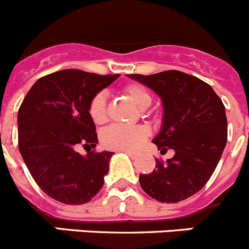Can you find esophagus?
I'll use <instances>...</instances> for the list:
<instances>
[{
    "mask_svg": "<svg viewBox=\"0 0 249 249\" xmlns=\"http://www.w3.org/2000/svg\"><path fill=\"white\" fill-rule=\"evenodd\" d=\"M122 152H124L125 155H128V156H129L130 159H135V154H134V152H132V151H125V150H124V151H122Z\"/></svg>",
    "mask_w": 249,
    "mask_h": 249,
    "instance_id": "esophagus-1",
    "label": "esophagus"
}]
</instances>
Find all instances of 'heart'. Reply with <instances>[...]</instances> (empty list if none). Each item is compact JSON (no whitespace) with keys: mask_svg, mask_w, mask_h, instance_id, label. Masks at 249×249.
I'll list each match as a JSON object with an SVG mask.
<instances>
[{"mask_svg":"<svg viewBox=\"0 0 249 249\" xmlns=\"http://www.w3.org/2000/svg\"><path fill=\"white\" fill-rule=\"evenodd\" d=\"M124 92L139 109L144 110L151 105L152 98L146 88L138 83L125 86ZM89 116L93 122L103 124L107 120V94L98 93L89 103ZM147 137V129L142 125L112 124L102 134V142L105 147L122 151H134L144 142Z\"/></svg>","mask_w":249,"mask_h":249,"instance_id":"heart-1","label":"heart"}]
</instances>
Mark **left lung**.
Returning a JSON list of instances; mask_svg holds the SVG:
<instances>
[{
  "mask_svg": "<svg viewBox=\"0 0 249 249\" xmlns=\"http://www.w3.org/2000/svg\"><path fill=\"white\" fill-rule=\"evenodd\" d=\"M128 77L161 98L162 125L152 142L161 152L167 149L176 152L166 163L156 160L150 174H140V185L160 202L185 200L206 185L225 149V107L211 86L180 71Z\"/></svg>",
  "mask_w": 249,
  "mask_h": 249,
  "instance_id": "obj_1",
  "label": "left lung"
}]
</instances>
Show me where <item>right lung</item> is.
Masks as SVG:
<instances>
[{
    "instance_id": "right-lung-1",
    "label": "right lung",
    "mask_w": 249,
    "mask_h": 249,
    "mask_svg": "<svg viewBox=\"0 0 249 249\" xmlns=\"http://www.w3.org/2000/svg\"><path fill=\"white\" fill-rule=\"evenodd\" d=\"M119 77L68 69L37 80L24 98L18 111L19 151L49 197L83 205L104 185L114 152L89 151L83 156L76 147L98 144L89 103Z\"/></svg>"
}]
</instances>
